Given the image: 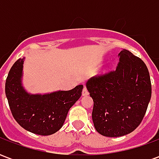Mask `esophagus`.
<instances>
[{"label":"esophagus","instance_id":"34e87169","mask_svg":"<svg viewBox=\"0 0 159 159\" xmlns=\"http://www.w3.org/2000/svg\"><path fill=\"white\" fill-rule=\"evenodd\" d=\"M83 96H86V95H88L89 94V91H88V89H87L86 87H83Z\"/></svg>","mask_w":159,"mask_h":159}]
</instances>
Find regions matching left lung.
<instances>
[{
    "label": "left lung",
    "mask_w": 159,
    "mask_h": 159,
    "mask_svg": "<svg viewBox=\"0 0 159 159\" xmlns=\"http://www.w3.org/2000/svg\"><path fill=\"white\" fill-rule=\"evenodd\" d=\"M118 58L115 70L93 76L86 84L93 100L94 128L107 137L133 132L143 120L152 96L150 75L143 60L125 49Z\"/></svg>",
    "instance_id": "obj_1"
}]
</instances>
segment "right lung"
<instances>
[{
  "label": "right lung",
  "instance_id": "add662e5",
  "mask_svg": "<svg viewBox=\"0 0 159 159\" xmlns=\"http://www.w3.org/2000/svg\"><path fill=\"white\" fill-rule=\"evenodd\" d=\"M24 59L9 70L5 92L12 116L20 126L40 135L52 134L63 126L70 108L82 95L83 85L48 94H29L21 84Z\"/></svg>",
  "mask_w": 159,
  "mask_h": 159
}]
</instances>
